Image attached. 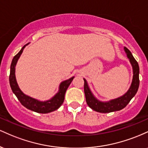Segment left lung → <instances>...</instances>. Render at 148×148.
Listing matches in <instances>:
<instances>
[{
	"label": "left lung",
	"instance_id": "1",
	"mask_svg": "<svg viewBox=\"0 0 148 148\" xmlns=\"http://www.w3.org/2000/svg\"><path fill=\"white\" fill-rule=\"evenodd\" d=\"M125 51L126 52L127 58L133 68V79L130 89L123 96L117 98V99L110 100L108 101H101L98 100L93 95L92 92L88 86L86 80H84V92L86 95V100L88 106L90 107L92 110L99 113H110L116 111H120L123 109L130 103L131 99L135 96L138 91L139 87V66L137 61L135 60L132 53L128 49L125 47Z\"/></svg>",
	"mask_w": 148,
	"mask_h": 148
}]
</instances>
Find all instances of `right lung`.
Listing matches in <instances>:
<instances>
[{
  "mask_svg": "<svg viewBox=\"0 0 148 148\" xmlns=\"http://www.w3.org/2000/svg\"><path fill=\"white\" fill-rule=\"evenodd\" d=\"M28 45V44H27ZM27 45H25L22 47L20 51L13 58L12 61L11 66H10V84L12 90L16 96L19 101L28 109L31 111L37 112L40 113H48L50 112L54 111L57 110L63 103L64 99V95L66 90L68 88L71 82L72 81L74 76L70 78L69 79L62 81L59 86V90L51 99L47 100L45 101H41L39 100L34 99L26 95L20 90L18 87L17 82H16V77H15V67H16V62L19 58L20 56L23 52V49Z\"/></svg>",
  "mask_w": 148,
  "mask_h": 148,
  "instance_id": "add662e5",
  "label": "right lung"
}]
</instances>
